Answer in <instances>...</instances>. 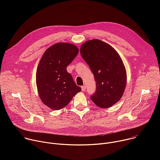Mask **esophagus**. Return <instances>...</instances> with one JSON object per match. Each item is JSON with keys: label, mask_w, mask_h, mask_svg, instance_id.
Segmentation results:
<instances>
[{"label": "esophagus", "mask_w": 160, "mask_h": 160, "mask_svg": "<svg viewBox=\"0 0 160 160\" xmlns=\"http://www.w3.org/2000/svg\"><path fill=\"white\" fill-rule=\"evenodd\" d=\"M82 91H85V90H86V86L85 85H83V86H82Z\"/></svg>", "instance_id": "1"}]
</instances>
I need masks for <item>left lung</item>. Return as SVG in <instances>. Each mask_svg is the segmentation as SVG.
Masks as SVG:
<instances>
[{"mask_svg":"<svg viewBox=\"0 0 160 160\" xmlns=\"http://www.w3.org/2000/svg\"><path fill=\"white\" fill-rule=\"evenodd\" d=\"M80 54L96 81V92L91 100L101 108L118 102L127 84L125 67L118 53L108 43L93 39L81 45Z\"/></svg>","mask_w":160,"mask_h":160,"instance_id":"obj_1","label":"left lung"}]
</instances>
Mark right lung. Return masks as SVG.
I'll use <instances>...</instances> for the list:
<instances>
[{
  "mask_svg": "<svg viewBox=\"0 0 160 160\" xmlns=\"http://www.w3.org/2000/svg\"><path fill=\"white\" fill-rule=\"evenodd\" d=\"M78 51L72 43L59 42L49 48L40 59L36 73L38 93L42 102L52 109L64 108L82 90L66 70Z\"/></svg>",
  "mask_w": 160,
  "mask_h": 160,
  "instance_id": "1",
  "label": "right lung"
}]
</instances>
